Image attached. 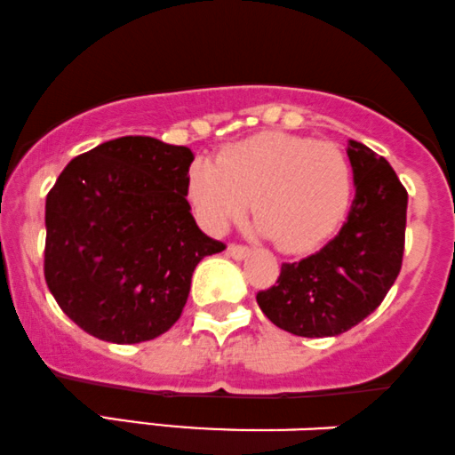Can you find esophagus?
Wrapping results in <instances>:
<instances>
[{"label":"esophagus","mask_w":455,"mask_h":455,"mask_svg":"<svg viewBox=\"0 0 455 455\" xmlns=\"http://www.w3.org/2000/svg\"><path fill=\"white\" fill-rule=\"evenodd\" d=\"M251 253V249L249 247H244V244H228V255L229 258H234V259H243V258H247V255Z\"/></svg>","instance_id":"34e87169"}]
</instances>
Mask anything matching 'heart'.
<instances>
[{
	"mask_svg": "<svg viewBox=\"0 0 455 455\" xmlns=\"http://www.w3.org/2000/svg\"><path fill=\"white\" fill-rule=\"evenodd\" d=\"M185 196L212 234L226 232L253 200L255 232L285 253H308L345 221L354 200V168L339 144L264 132L229 144L215 164L191 165Z\"/></svg>",
	"mask_w": 455,
	"mask_h": 455,
	"instance_id": "heart-1",
	"label": "heart"
}]
</instances>
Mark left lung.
<instances>
[{
  "label": "left lung",
  "mask_w": 455,
  "mask_h": 455,
  "mask_svg": "<svg viewBox=\"0 0 455 455\" xmlns=\"http://www.w3.org/2000/svg\"><path fill=\"white\" fill-rule=\"evenodd\" d=\"M347 155L355 197L340 232L317 253L283 264L276 285L258 293L272 323L307 339L339 336L366 319L403 266L407 189L366 144L349 140Z\"/></svg>",
  "instance_id": "left-lung-1"
}]
</instances>
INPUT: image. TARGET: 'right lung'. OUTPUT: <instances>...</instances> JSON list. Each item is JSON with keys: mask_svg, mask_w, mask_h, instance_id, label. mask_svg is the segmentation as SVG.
Here are the masks:
<instances>
[{"mask_svg": "<svg viewBox=\"0 0 455 455\" xmlns=\"http://www.w3.org/2000/svg\"><path fill=\"white\" fill-rule=\"evenodd\" d=\"M194 153L123 136L78 155L46 196L44 279L61 311L100 340H153L179 322L191 275L226 244L185 197Z\"/></svg>", "mask_w": 455, "mask_h": 455, "instance_id": "add662e5", "label": "right lung"}]
</instances>
